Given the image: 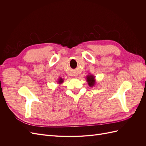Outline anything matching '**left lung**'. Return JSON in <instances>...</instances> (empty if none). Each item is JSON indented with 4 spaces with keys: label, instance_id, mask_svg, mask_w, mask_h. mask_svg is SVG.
I'll use <instances>...</instances> for the list:
<instances>
[{
    "label": "left lung",
    "instance_id": "8db88e82",
    "mask_svg": "<svg viewBox=\"0 0 146 146\" xmlns=\"http://www.w3.org/2000/svg\"><path fill=\"white\" fill-rule=\"evenodd\" d=\"M86 81L88 83V85L91 87L94 86L96 83L95 77L93 75H88L86 77Z\"/></svg>",
    "mask_w": 146,
    "mask_h": 146
}]
</instances>
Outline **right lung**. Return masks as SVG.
Returning <instances> with one entry per match:
<instances>
[{
    "label": "right lung",
    "mask_w": 146,
    "mask_h": 146,
    "mask_svg": "<svg viewBox=\"0 0 146 146\" xmlns=\"http://www.w3.org/2000/svg\"><path fill=\"white\" fill-rule=\"evenodd\" d=\"M63 81H64L63 79H62V78H59V79H58V83L59 84H61V83H62L63 82Z\"/></svg>",
    "instance_id": "obj_1"
}]
</instances>
